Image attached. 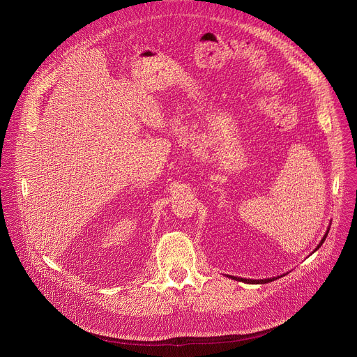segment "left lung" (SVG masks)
Listing matches in <instances>:
<instances>
[{
	"label": "left lung",
	"mask_w": 357,
	"mask_h": 357,
	"mask_svg": "<svg viewBox=\"0 0 357 357\" xmlns=\"http://www.w3.org/2000/svg\"><path fill=\"white\" fill-rule=\"evenodd\" d=\"M328 233H329V230L325 233V236H324V238L321 240V243L318 244V247L315 248V250H318L321 245H322V243L325 241V238H326V236H328ZM233 280H236V281H243V282H247V284H267V282H271V281H274V280H277L275 277H273V278H266V280H245V278H238V277H231ZM280 278V277H278Z\"/></svg>",
	"instance_id": "left-lung-1"
}]
</instances>
